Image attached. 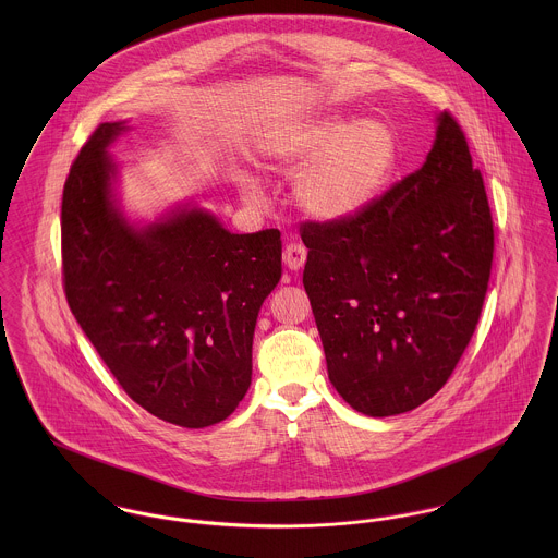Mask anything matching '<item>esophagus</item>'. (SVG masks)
<instances>
[{
    "instance_id": "34e87169",
    "label": "esophagus",
    "mask_w": 558,
    "mask_h": 558,
    "mask_svg": "<svg viewBox=\"0 0 558 558\" xmlns=\"http://www.w3.org/2000/svg\"><path fill=\"white\" fill-rule=\"evenodd\" d=\"M305 259H307V248L305 244L301 242H290L286 244L283 248V262L290 270H301L305 266Z\"/></svg>"
}]
</instances>
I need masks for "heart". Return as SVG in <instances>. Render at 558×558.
Masks as SVG:
<instances>
[{"label": "heart", "instance_id": "obj_1", "mask_svg": "<svg viewBox=\"0 0 558 558\" xmlns=\"http://www.w3.org/2000/svg\"><path fill=\"white\" fill-rule=\"evenodd\" d=\"M268 167L296 171L299 208L326 223L350 221L369 210L385 193L398 165V135L383 120H352L341 113L314 116L270 133L262 146ZM248 202L259 197L257 182L239 175Z\"/></svg>", "mask_w": 558, "mask_h": 558}]
</instances>
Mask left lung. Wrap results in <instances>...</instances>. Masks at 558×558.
I'll list each match as a JSON object with an SVG mask.
<instances>
[{"instance_id": "1", "label": "left lung", "mask_w": 558, "mask_h": 558, "mask_svg": "<svg viewBox=\"0 0 558 558\" xmlns=\"http://www.w3.org/2000/svg\"><path fill=\"white\" fill-rule=\"evenodd\" d=\"M421 169L369 210L303 223L328 380L367 416L408 412L453 374L487 292L494 228L481 171L449 111Z\"/></svg>"}]
</instances>
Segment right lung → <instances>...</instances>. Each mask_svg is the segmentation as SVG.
<instances>
[{
  "label": "right lung",
  "mask_w": 558,
  "mask_h": 558,
  "mask_svg": "<svg viewBox=\"0 0 558 558\" xmlns=\"http://www.w3.org/2000/svg\"><path fill=\"white\" fill-rule=\"evenodd\" d=\"M124 122L100 124L62 197L69 307L126 391L167 423L228 418L251 385L253 330L281 279V234H232L199 206L131 223L113 193L107 148Z\"/></svg>",
  "instance_id": "obj_1"
}]
</instances>
